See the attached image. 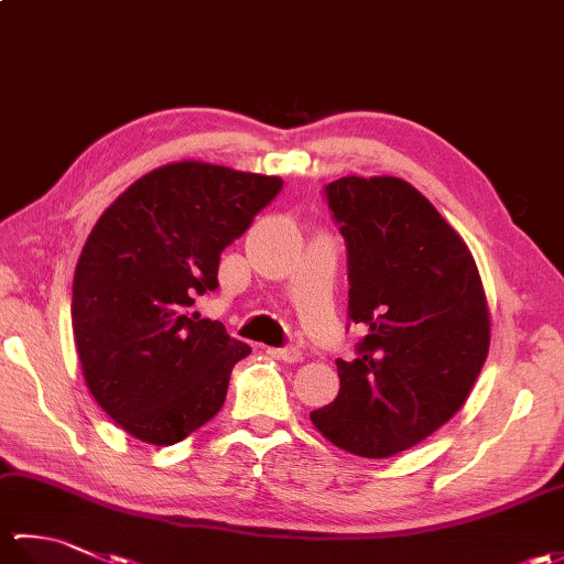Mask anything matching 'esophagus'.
<instances>
[{
	"mask_svg": "<svg viewBox=\"0 0 564 564\" xmlns=\"http://www.w3.org/2000/svg\"><path fill=\"white\" fill-rule=\"evenodd\" d=\"M269 354L275 356V358H281V361H285V364H297L303 358V354L297 351L295 346H285V349H269Z\"/></svg>",
	"mask_w": 564,
	"mask_h": 564,
	"instance_id": "1",
	"label": "esophagus"
}]
</instances>
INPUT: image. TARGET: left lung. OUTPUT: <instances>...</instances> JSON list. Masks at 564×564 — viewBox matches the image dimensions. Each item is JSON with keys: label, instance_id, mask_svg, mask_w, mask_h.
<instances>
[{"label": "left lung", "instance_id": "obj_1", "mask_svg": "<svg viewBox=\"0 0 564 564\" xmlns=\"http://www.w3.org/2000/svg\"><path fill=\"white\" fill-rule=\"evenodd\" d=\"M349 249V317L366 327L339 394L310 412L334 446L390 458L455 416L489 351V305L463 237L398 176L325 188Z\"/></svg>", "mask_w": 564, "mask_h": 564}]
</instances>
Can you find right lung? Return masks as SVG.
<instances>
[{
  "label": "right lung",
  "instance_id": "1",
  "mask_svg": "<svg viewBox=\"0 0 564 564\" xmlns=\"http://www.w3.org/2000/svg\"><path fill=\"white\" fill-rule=\"evenodd\" d=\"M281 188V176L182 160L140 176L91 227L72 332L84 382L126 434L172 446L220 412L251 349L191 307L218 289L223 249Z\"/></svg>",
  "mask_w": 564,
  "mask_h": 564
}]
</instances>
